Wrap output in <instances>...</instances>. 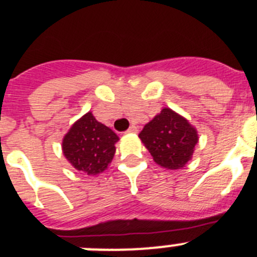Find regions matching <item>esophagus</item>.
Segmentation results:
<instances>
[{
	"label": "esophagus",
	"mask_w": 257,
	"mask_h": 257,
	"mask_svg": "<svg viewBox=\"0 0 257 257\" xmlns=\"http://www.w3.org/2000/svg\"><path fill=\"white\" fill-rule=\"evenodd\" d=\"M136 132H137V126L131 125V126H129L128 131H126V133H136Z\"/></svg>",
	"instance_id": "obj_1"
}]
</instances>
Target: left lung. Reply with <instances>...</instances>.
Returning <instances> with one entry per match:
<instances>
[{
  "instance_id": "obj_1",
  "label": "left lung",
  "mask_w": 257,
  "mask_h": 257,
  "mask_svg": "<svg viewBox=\"0 0 257 257\" xmlns=\"http://www.w3.org/2000/svg\"><path fill=\"white\" fill-rule=\"evenodd\" d=\"M153 161L167 170L185 166L193 157L199 141L196 129L185 117L169 107H164L140 133Z\"/></svg>"
}]
</instances>
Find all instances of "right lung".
I'll return each instance as SVG.
<instances>
[{"label": "right lung", "instance_id": "add662e5", "mask_svg": "<svg viewBox=\"0 0 257 257\" xmlns=\"http://www.w3.org/2000/svg\"><path fill=\"white\" fill-rule=\"evenodd\" d=\"M117 141L119 137L88 111L64 136L62 150L74 169L87 175H97L112 161Z\"/></svg>", "mask_w": 257, "mask_h": 257}]
</instances>
